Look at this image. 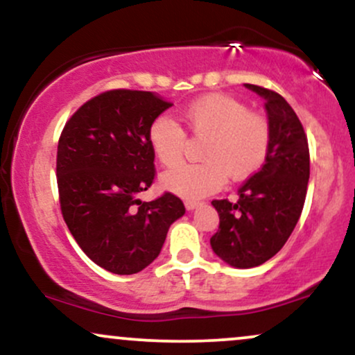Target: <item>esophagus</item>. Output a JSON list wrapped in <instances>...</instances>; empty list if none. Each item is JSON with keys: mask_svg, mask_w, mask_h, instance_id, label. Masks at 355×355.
<instances>
[{"mask_svg": "<svg viewBox=\"0 0 355 355\" xmlns=\"http://www.w3.org/2000/svg\"><path fill=\"white\" fill-rule=\"evenodd\" d=\"M198 205H200V203H198L197 200H185V209L189 210V211L190 210H195Z\"/></svg>", "mask_w": 355, "mask_h": 355, "instance_id": "obj_1", "label": "esophagus"}]
</instances>
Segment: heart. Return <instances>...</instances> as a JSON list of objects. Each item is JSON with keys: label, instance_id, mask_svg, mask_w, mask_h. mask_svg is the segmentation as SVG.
Listing matches in <instances>:
<instances>
[{"label": "heart", "instance_id": "heart-1", "mask_svg": "<svg viewBox=\"0 0 355 355\" xmlns=\"http://www.w3.org/2000/svg\"><path fill=\"white\" fill-rule=\"evenodd\" d=\"M191 132L207 137L202 164H183L164 173L166 190L185 198H202L220 190L227 180H243L266 162L270 126L266 116L248 112L242 101L229 95H207L185 110ZM148 140L162 165L182 160L187 135L177 120L160 115L152 121Z\"/></svg>", "mask_w": 355, "mask_h": 355}]
</instances>
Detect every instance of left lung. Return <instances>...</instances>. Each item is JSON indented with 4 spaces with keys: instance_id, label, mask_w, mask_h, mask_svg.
<instances>
[{
    "instance_id": "1",
    "label": "left lung",
    "mask_w": 355,
    "mask_h": 355,
    "mask_svg": "<svg viewBox=\"0 0 355 355\" xmlns=\"http://www.w3.org/2000/svg\"><path fill=\"white\" fill-rule=\"evenodd\" d=\"M266 101L270 145L266 164L239 189V200H214L220 225L211 250L237 268L262 266L294 232L307 193L311 160L299 116L279 93L245 83Z\"/></svg>"
}]
</instances>
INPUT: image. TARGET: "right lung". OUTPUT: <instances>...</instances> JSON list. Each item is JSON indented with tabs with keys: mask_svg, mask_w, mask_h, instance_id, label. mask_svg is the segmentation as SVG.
<instances>
[{
	"mask_svg": "<svg viewBox=\"0 0 355 355\" xmlns=\"http://www.w3.org/2000/svg\"><path fill=\"white\" fill-rule=\"evenodd\" d=\"M172 103L152 92L110 89L75 112L56 155L64 222L96 266L118 275L144 270L185 214L173 193L141 202L155 177L152 121Z\"/></svg>",
	"mask_w": 355,
	"mask_h": 355,
	"instance_id": "right-lung-1",
	"label": "right lung"
}]
</instances>
